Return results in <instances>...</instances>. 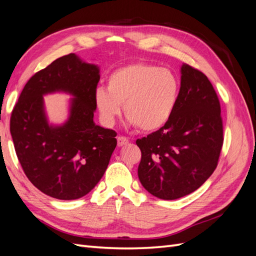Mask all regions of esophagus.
I'll use <instances>...</instances> for the list:
<instances>
[{
    "label": "esophagus",
    "mask_w": 256,
    "mask_h": 256,
    "mask_svg": "<svg viewBox=\"0 0 256 256\" xmlns=\"http://www.w3.org/2000/svg\"><path fill=\"white\" fill-rule=\"evenodd\" d=\"M129 143V140L125 136H118V146H124V145H127Z\"/></svg>",
    "instance_id": "obj_1"
}]
</instances>
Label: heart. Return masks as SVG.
<instances>
[{"label":"heart","mask_w":256,"mask_h":256,"mask_svg":"<svg viewBox=\"0 0 256 256\" xmlns=\"http://www.w3.org/2000/svg\"><path fill=\"white\" fill-rule=\"evenodd\" d=\"M180 94V82L174 72L154 64L136 63L114 70L106 88H98L94 98L106 125H114L124 104L129 125L152 132L172 118Z\"/></svg>","instance_id":"obj_1"}]
</instances>
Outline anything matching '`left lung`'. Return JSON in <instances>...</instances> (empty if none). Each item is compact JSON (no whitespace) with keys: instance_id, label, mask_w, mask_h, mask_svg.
Wrapping results in <instances>:
<instances>
[{"instance_id":"1","label":"left lung","mask_w":256,"mask_h":256,"mask_svg":"<svg viewBox=\"0 0 256 256\" xmlns=\"http://www.w3.org/2000/svg\"><path fill=\"white\" fill-rule=\"evenodd\" d=\"M180 94L166 125L138 138L142 158L138 176L150 194L176 200L198 189L218 164L223 126L218 96L207 76L180 67Z\"/></svg>"}]
</instances>
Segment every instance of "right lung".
Masks as SVG:
<instances>
[{"label":"right lung","mask_w":256,"mask_h":256,"mask_svg":"<svg viewBox=\"0 0 256 256\" xmlns=\"http://www.w3.org/2000/svg\"><path fill=\"white\" fill-rule=\"evenodd\" d=\"M98 65L74 53L36 72L22 90L10 118V134L26 177L44 194L58 200L80 198L102 180L116 144V132L96 125L95 92ZM65 92L68 118L48 122L43 96Z\"/></svg>","instance_id":"obj_1"}]
</instances>
